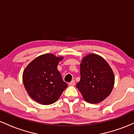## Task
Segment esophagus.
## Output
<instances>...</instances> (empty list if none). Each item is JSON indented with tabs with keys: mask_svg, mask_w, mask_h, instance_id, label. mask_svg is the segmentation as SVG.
Masks as SVG:
<instances>
[{
	"mask_svg": "<svg viewBox=\"0 0 134 134\" xmlns=\"http://www.w3.org/2000/svg\"><path fill=\"white\" fill-rule=\"evenodd\" d=\"M75 84H76V81H75L74 80H73V81H72L71 82L69 83V86H74V85H75Z\"/></svg>",
	"mask_w": 134,
	"mask_h": 134,
	"instance_id": "34e87169",
	"label": "esophagus"
}]
</instances>
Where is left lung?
<instances>
[{
  "label": "left lung",
  "instance_id": "1",
  "mask_svg": "<svg viewBox=\"0 0 134 134\" xmlns=\"http://www.w3.org/2000/svg\"><path fill=\"white\" fill-rule=\"evenodd\" d=\"M81 79L76 84L83 98L90 103H98L111 93L115 83L113 70L103 58L88 54L80 65Z\"/></svg>",
  "mask_w": 134,
  "mask_h": 134
}]
</instances>
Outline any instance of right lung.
<instances>
[{
    "label": "right lung",
    "instance_id": "1",
    "mask_svg": "<svg viewBox=\"0 0 134 134\" xmlns=\"http://www.w3.org/2000/svg\"><path fill=\"white\" fill-rule=\"evenodd\" d=\"M63 57L47 53L36 57L23 72V81L27 93L39 103L48 105L58 100L67 84L63 81L57 65Z\"/></svg>",
    "mask_w": 134,
    "mask_h": 134
}]
</instances>
